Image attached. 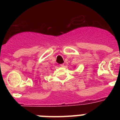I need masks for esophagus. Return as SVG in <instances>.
Here are the masks:
<instances>
[{
    "label": "esophagus",
    "mask_w": 120,
    "mask_h": 120,
    "mask_svg": "<svg viewBox=\"0 0 120 120\" xmlns=\"http://www.w3.org/2000/svg\"><path fill=\"white\" fill-rule=\"evenodd\" d=\"M60 66L62 67H65V65H64V64H61V65H60Z\"/></svg>",
    "instance_id": "1"
}]
</instances>
